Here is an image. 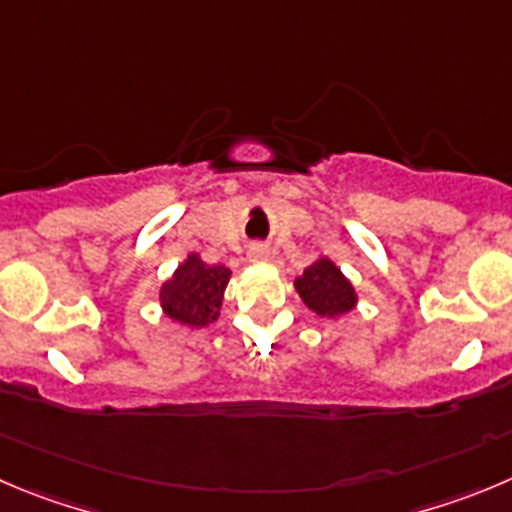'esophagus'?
Returning a JSON list of instances; mask_svg holds the SVG:
<instances>
[{
    "label": "esophagus",
    "instance_id": "34e87169",
    "mask_svg": "<svg viewBox=\"0 0 512 512\" xmlns=\"http://www.w3.org/2000/svg\"><path fill=\"white\" fill-rule=\"evenodd\" d=\"M247 255H250L252 262H267V260H270V250H267V245H262V242H255V245H250Z\"/></svg>",
    "mask_w": 512,
    "mask_h": 512
}]
</instances>
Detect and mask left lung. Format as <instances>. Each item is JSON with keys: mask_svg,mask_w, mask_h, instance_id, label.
<instances>
[{"mask_svg": "<svg viewBox=\"0 0 512 512\" xmlns=\"http://www.w3.org/2000/svg\"><path fill=\"white\" fill-rule=\"evenodd\" d=\"M300 300L321 318H338L358 305V293L351 280L331 257L321 255L310 262L300 278L293 280Z\"/></svg>", "mask_w": 512, "mask_h": 512, "instance_id": "8db88e82", "label": "left lung"}]
</instances>
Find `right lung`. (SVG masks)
Returning <instances> with one entry per match:
<instances>
[{"mask_svg": "<svg viewBox=\"0 0 512 512\" xmlns=\"http://www.w3.org/2000/svg\"><path fill=\"white\" fill-rule=\"evenodd\" d=\"M229 278L232 272L224 265H207L197 252H189L179 262L174 275L161 283V310L181 326H209L219 318Z\"/></svg>", "mask_w": 512, "mask_h": 512, "instance_id": "add662e5", "label": "right lung"}]
</instances>
